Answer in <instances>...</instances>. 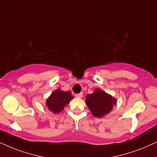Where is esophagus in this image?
<instances>
[{
    "label": "esophagus",
    "mask_w": 157,
    "mask_h": 157,
    "mask_svg": "<svg viewBox=\"0 0 157 157\" xmlns=\"http://www.w3.org/2000/svg\"><path fill=\"white\" fill-rule=\"evenodd\" d=\"M83 96V93H77V94H75V97H77V98H81Z\"/></svg>",
    "instance_id": "1"
}]
</instances>
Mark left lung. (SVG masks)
<instances>
[{
	"label": "left lung",
	"mask_w": 157,
	"mask_h": 157,
	"mask_svg": "<svg viewBox=\"0 0 157 157\" xmlns=\"http://www.w3.org/2000/svg\"><path fill=\"white\" fill-rule=\"evenodd\" d=\"M87 106L92 114L96 117H101L112 109L116 104V99L100 89H96L92 94L86 96Z\"/></svg>",
	"instance_id": "left-lung-1"
}]
</instances>
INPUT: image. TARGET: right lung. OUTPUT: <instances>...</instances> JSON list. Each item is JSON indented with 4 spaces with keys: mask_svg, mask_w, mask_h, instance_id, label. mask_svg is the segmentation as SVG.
<instances>
[{
    "mask_svg": "<svg viewBox=\"0 0 157 157\" xmlns=\"http://www.w3.org/2000/svg\"><path fill=\"white\" fill-rule=\"evenodd\" d=\"M69 91H62L60 89L53 91L51 96L46 101V105L49 110L54 113H59L64 109L73 98Z\"/></svg>",
    "mask_w": 157,
    "mask_h": 157,
    "instance_id": "add662e5",
    "label": "right lung"
}]
</instances>
